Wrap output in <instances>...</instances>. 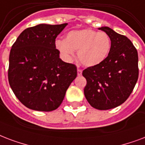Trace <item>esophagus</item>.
Wrapping results in <instances>:
<instances>
[{"instance_id":"34e87169","label":"esophagus","mask_w":145,"mask_h":145,"mask_svg":"<svg viewBox=\"0 0 145 145\" xmlns=\"http://www.w3.org/2000/svg\"><path fill=\"white\" fill-rule=\"evenodd\" d=\"M82 70L80 69H77V73H78V76H81L82 75Z\"/></svg>"}]
</instances>
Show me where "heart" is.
Here are the masks:
<instances>
[{"instance_id": "heart-1", "label": "heart", "mask_w": 145, "mask_h": 145, "mask_svg": "<svg viewBox=\"0 0 145 145\" xmlns=\"http://www.w3.org/2000/svg\"><path fill=\"white\" fill-rule=\"evenodd\" d=\"M55 45L67 60H72L74 50H77V57L82 64L95 67L107 57L112 43L105 32L85 29L68 32L65 40H57Z\"/></svg>"}]
</instances>
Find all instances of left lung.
Wrapping results in <instances>:
<instances>
[{"label":"left lung","instance_id":"1","mask_svg":"<svg viewBox=\"0 0 145 145\" xmlns=\"http://www.w3.org/2000/svg\"><path fill=\"white\" fill-rule=\"evenodd\" d=\"M111 39V49L100 64L88 67L82 75L87 83L84 94L94 108L105 110L120 106L126 101L138 78V56L127 37L109 27H101Z\"/></svg>","mask_w":145,"mask_h":145}]
</instances>
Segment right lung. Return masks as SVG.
<instances>
[{
    "instance_id": "1",
    "label": "right lung",
    "mask_w": 145,
    "mask_h": 145,
    "mask_svg": "<svg viewBox=\"0 0 145 145\" xmlns=\"http://www.w3.org/2000/svg\"><path fill=\"white\" fill-rule=\"evenodd\" d=\"M67 25L27 28L12 46L9 83L16 97L28 108L38 111L58 108L77 76L76 65L63 62L55 45L56 38Z\"/></svg>"
}]
</instances>
